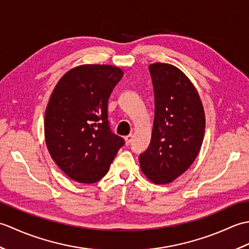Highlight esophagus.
<instances>
[{"label":"esophagus","mask_w":249,"mask_h":249,"mask_svg":"<svg viewBox=\"0 0 249 249\" xmlns=\"http://www.w3.org/2000/svg\"><path fill=\"white\" fill-rule=\"evenodd\" d=\"M131 139H133V135H131V134L124 137V140H125V143H126V144H129L130 142H131Z\"/></svg>","instance_id":"esophagus-1"}]
</instances>
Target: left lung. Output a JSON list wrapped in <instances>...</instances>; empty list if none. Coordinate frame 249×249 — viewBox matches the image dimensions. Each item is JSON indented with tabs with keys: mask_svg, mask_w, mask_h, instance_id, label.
<instances>
[{
	"mask_svg": "<svg viewBox=\"0 0 249 249\" xmlns=\"http://www.w3.org/2000/svg\"><path fill=\"white\" fill-rule=\"evenodd\" d=\"M155 94V118L150 146L139 157L144 176L168 184L187 170L202 145L205 115L194 83L177 66L149 65Z\"/></svg>",
	"mask_w": 249,
	"mask_h": 249,
	"instance_id": "1",
	"label": "left lung"
}]
</instances>
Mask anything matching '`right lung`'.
<instances>
[{
  "mask_svg": "<svg viewBox=\"0 0 249 249\" xmlns=\"http://www.w3.org/2000/svg\"><path fill=\"white\" fill-rule=\"evenodd\" d=\"M123 71L118 66L83 64L61 77L47 105L45 141L50 156L73 181L92 184L108 172L121 137L108 127V99Z\"/></svg>",
  "mask_w": 249,
  "mask_h": 249,
  "instance_id": "right-lung-1",
  "label": "right lung"
}]
</instances>
